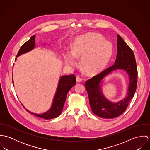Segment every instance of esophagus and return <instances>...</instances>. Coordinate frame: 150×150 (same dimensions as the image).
<instances>
[{
	"instance_id": "34e87169",
	"label": "esophagus",
	"mask_w": 150,
	"mask_h": 150,
	"mask_svg": "<svg viewBox=\"0 0 150 150\" xmlns=\"http://www.w3.org/2000/svg\"><path fill=\"white\" fill-rule=\"evenodd\" d=\"M76 81L77 83H80L82 81V79L81 77H80L79 76L76 77Z\"/></svg>"
}]
</instances>
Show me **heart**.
<instances>
[{"instance_id": "b5f03b06", "label": "heart", "mask_w": 150, "mask_h": 150, "mask_svg": "<svg viewBox=\"0 0 150 150\" xmlns=\"http://www.w3.org/2000/svg\"><path fill=\"white\" fill-rule=\"evenodd\" d=\"M113 54V46L97 33H90L76 38L72 50L64 54L66 64L74 66L77 58H81V65L87 74H95L107 66Z\"/></svg>"}]
</instances>
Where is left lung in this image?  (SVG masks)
I'll list each match as a JSON object with an SVG mask.
<instances>
[{"label":"left lung","instance_id":"obj_1","mask_svg":"<svg viewBox=\"0 0 150 150\" xmlns=\"http://www.w3.org/2000/svg\"><path fill=\"white\" fill-rule=\"evenodd\" d=\"M125 70L129 76L127 96L117 103L108 101L103 95L101 86L103 79L113 71ZM137 83V69L134 55L122 38L117 35V53L114 64L86 82L89 105L93 114L103 118H114L121 115L134 96Z\"/></svg>","mask_w":150,"mask_h":150}]
</instances>
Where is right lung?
I'll return each mask as SVG.
<instances>
[{
	"label": "right lung",
	"mask_w": 150,
	"mask_h": 150,
	"mask_svg": "<svg viewBox=\"0 0 150 150\" xmlns=\"http://www.w3.org/2000/svg\"><path fill=\"white\" fill-rule=\"evenodd\" d=\"M35 35L32 36L30 39L27 41L26 42L24 43L20 49L17 57L16 58V61L17 58L19 56L23 54L29 52L30 51L32 50L35 48ZM13 83L14 84L13 80ZM76 83V77L74 74L67 75V76H62L61 77L58 87L57 89L56 93L55 94L52 103L51 107L50 108L47 110L46 112L42 113V114H36L33 113L28 110L26 109L22 105V106L26 109V110L33 114L34 115L44 118L45 120H50L52 118H55L58 117L62 112L64 102L66 99V96L69 91V90L74 86Z\"/></svg>",
	"instance_id": "add662e5"
}]
</instances>
